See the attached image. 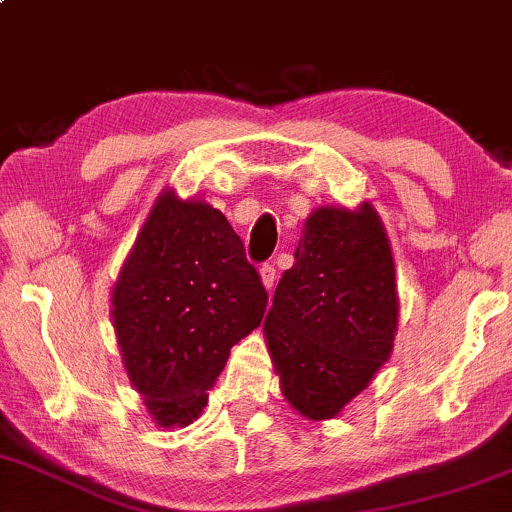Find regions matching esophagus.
<instances>
[{
    "mask_svg": "<svg viewBox=\"0 0 512 512\" xmlns=\"http://www.w3.org/2000/svg\"><path fill=\"white\" fill-rule=\"evenodd\" d=\"M258 275H261L263 287H266L268 292H270V289L275 287V280H277V270H275V266H270V263H266V266L258 268Z\"/></svg>",
    "mask_w": 512,
    "mask_h": 512,
    "instance_id": "1",
    "label": "esophagus"
}]
</instances>
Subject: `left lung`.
<instances>
[{
  "mask_svg": "<svg viewBox=\"0 0 512 512\" xmlns=\"http://www.w3.org/2000/svg\"><path fill=\"white\" fill-rule=\"evenodd\" d=\"M399 330L391 244L375 206H318L263 323L289 406L330 420L389 361Z\"/></svg>",
  "mask_w": 512,
  "mask_h": 512,
  "instance_id": "8db88e82",
  "label": "left lung"
}]
</instances>
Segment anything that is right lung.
Wrapping results in <instances>:
<instances>
[{"mask_svg": "<svg viewBox=\"0 0 512 512\" xmlns=\"http://www.w3.org/2000/svg\"><path fill=\"white\" fill-rule=\"evenodd\" d=\"M266 304L223 213L163 189L111 289L123 368L156 425L199 418L230 349L261 325Z\"/></svg>", "mask_w": 512, "mask_h": 512, "instance_id": "right-lung-1", "label": "right lung"}]
</instances>
